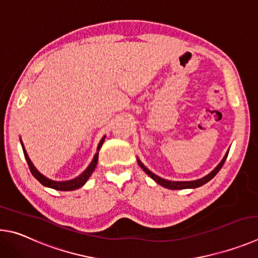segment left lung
Returning <instances> with one entry per match:
<instances>
[{"mask_svg": "<svg viewBox=\"0 0 258 258\" xmlns=\"http://www.w3.org/2000/svg\"><path fill=\"white\" fill-rule=\"evenodd\" d=\"M227 156H228V153H227V154H225V156L223 157V160L221 161V163H220L218 166H216V168H215L213 171H212V172H211L210 174H207L206 177L202 178V179L195 180V181H169V180L162 179V178H160V177H157L156 174L152 173L150 170H148L147 168H145V166H144V165L141 163V161H138V164H139V166H141V168H142L144 171H145V172H146L148 175H150V177H151L152 179H154L157 183L161 184V186H163V187L168 188V189H188V188H197V187H201V186H203V184H205L206 182H209L211 179H213V178L215 177V175H216V173H218L219 171L221 170V168H222V166H223L225 160H227Z\"/></svg>", "mask_w": 258, "mask_h": 258, "instance_id": "left-lung-1", "label": "left lung"}]
</instances>
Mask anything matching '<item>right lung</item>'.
Instances as JSON below:
<instances>
[{"mask_svg":"<svg viewBox=\"0 0 258 258\" xmlns=\"http://www.w3.org/2000/svg\"><path fill=\"white\" fill-rule=\"evenodd\" d=\"M104 139L105 137H103L101 139V142H99L98 146H97V152L101 150L102 147V144L104 142ZM22 150H24V154H25V159L27 161V164L29 166V170L31 174L34 175V177L38 180V181L43 184L45 187H49V188H53V189H56V190H62V191H69V190H75V189H78L81 186H84L87 181L88 178L90 177V174L93 173V171L95 170L97 165V161H98V153H96L94 156V159L92 161V163L89 164V166L87 169H86L83 173H81L78 178H76L74 180H70V181H53V180H49L47 178H45L43 174H40L37 170L35 169V166L31 163L28 155H27V153L25 151L24 146H22Z\"/></svg>","mask_w":258,"mask_h":258,"instance_id":"right-lung-1","label":"right lung"}]
</instances>
